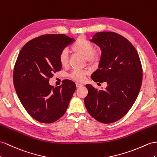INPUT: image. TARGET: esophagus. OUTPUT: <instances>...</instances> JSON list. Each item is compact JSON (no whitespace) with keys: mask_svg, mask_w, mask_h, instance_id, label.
<instances>
[{"mask_svg":"<svg viewBox=\"0 0 157 157\" xmlns=\"http://www.w3.org/2000/svg\"><path fill=\"white\" fill-rule=\"evenodd\" d=\"M76 86H77V87H81L83 86V84L81 83H76Z\"/></svg>","mask_w":157,"mask_h":157,"instance_id":"esophagus-1","label":"esophagus"}]
</instances>
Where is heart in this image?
I'll use <instances>...</instances> for the list:
<instances>
[{
    "instance_id": "heart-1",
    "label": "heart",
    "mask_w": 157,
    "mask_h": 157,
    "mask_svg": "<svg viewBox=\"0 0 157 157\" xmlns=\"http://www.w3.org/2000/svg\"><path fill=\"white\" fill-rule=\"evenodd\" d=\"M74 53L85 56L87 63L90 64H97L100 61V55L98 52L94 50V46L89 40L83 36L79 37L75 40L71 47ZM59 62L63 67H66L69 63V56L66 50H62L59 55ZM89 74L87 71L75 70L70 74V78L75 81L82 82L86 76Z\"/></svg>"
}]
</instances>
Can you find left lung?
Instances as JSON below:
<instances>
[{
  "mask_svg": "<svg viewBox=\"0 0 157 157\" xmlns=\"http://www.w3.org/2000/svg\"><path fill=\"white\" fill-rule=\"evenodd\" d=\"M91 41L102 50L99 68L91 79L96 83L107 82V86L98 90L87 84L84 103L95 119L111 123L124 117L137 98L143 80L141 62L132 44L117 33L100 32Z\"/></svg>",
  "mask_w": 157,
  "mask_h": 157,
  "instance_id": "1",
  "label": "left lung"
}]
</instances>
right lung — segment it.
<instances>
[{
  "label": "right lung",
  "mask_w": 157,
  "mask_h": 157,
  "mask_svg": "<svg viewBox=\"0 0 157 157\" xmlns=\"http://www.w3.org/2000/svg\"><path fill=\"white\" fill-rule=\"evenodd\" d=\"M74 41L65 34L42 35L28 42L18 56L13 71L16 92L28 113L40 123L61 118L75 91L70 79L58 87L49 85L54 74L62 69L60 52Z\"/></svg>",
  "instance_id": "1"
}]
</instances>
